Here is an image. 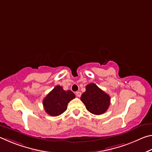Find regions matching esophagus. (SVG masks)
<instances>
[{
    "mask_svg": "<svg viewBox=\"0 0 152 152\" xmlns=\"http://www.w3.org/2000/svg\"><path fill=\"white\" fill-rule=\"evenodd\" d=\"M76 95L77 97H80L81 92H76Z\"/></svg>",
    "mask_w": 152,
    "mask_h": 152,
    "instance_id": "esophagus-1",
    "label": "esophagus"
}]
</instances>
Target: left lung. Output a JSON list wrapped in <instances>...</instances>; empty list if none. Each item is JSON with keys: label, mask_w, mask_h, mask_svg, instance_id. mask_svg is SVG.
Here are the masks:
<instances>
[{"label": "left lung", "mask_w": 152, "mask_h": 152, "mask_svg": "<svg viewBox=\"0 0 152 152\" xmlns=\"http://www.w3.org/2000/svg\"><path fill=\"white\" fill-rule=\"evenodd\" d=\"M80 100L90 113L97 115L106 112L110 102L109 95L94 83L86 86V91L82 94Z\"/></svg>", "instance_id": "left-lung-1"}]
</instances>
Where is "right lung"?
<instances>
[{"instance_id": "right-lung-1", "label": "right lung", "mask_w": 152, "mask_h": 152, "mask_svg": "<svg viewBox=\"0 0 152 152\" xmlns=\"http://www.w3.org/2000/svg\"><path fill=\"white\" fill-rule=\"evenodd\" d=\"M75 98L70 90L64 91L61 86H56L43 101L45 112L50 116L56 117L66 111L68 103Z\"/></svg>"}]
</instances>
